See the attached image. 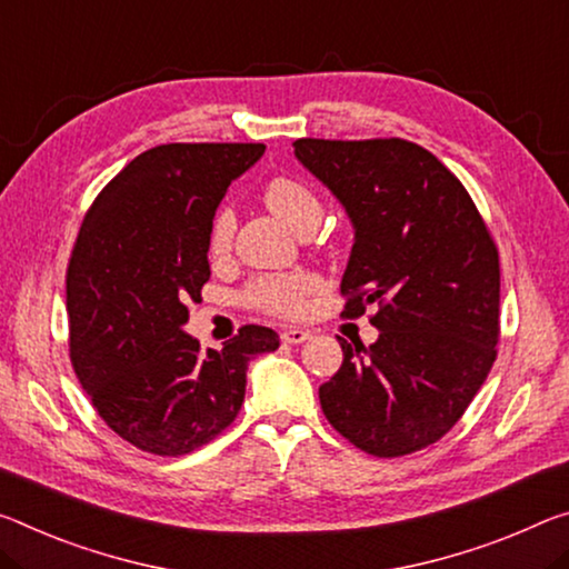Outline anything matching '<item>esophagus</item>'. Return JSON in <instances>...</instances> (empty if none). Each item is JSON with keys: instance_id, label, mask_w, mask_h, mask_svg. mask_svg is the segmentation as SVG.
<instances>
[{"instance_id": "34e87169", "label": "esophagus", "mask_w": 569, "mask_h": 569, "mask_svg": "<svg viewBox=\"0 0 569 569\" xmlns=\"http://www.w3.org/2000/svg\"><path fill=\"white\" fill-rule=\"evenodd\" d=\"M306 339H311V331L299 329V327H291V329L281 331V341H286V345H303Z\"/></svg>"}]
</instances>
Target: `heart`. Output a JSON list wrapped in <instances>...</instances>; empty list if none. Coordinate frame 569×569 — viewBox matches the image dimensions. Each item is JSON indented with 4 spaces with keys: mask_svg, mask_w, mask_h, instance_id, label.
Masks as SVG:
<instances>
[{
    "mask_svg": "<svg viewBox=\"0 0 569 569\" xmlns=\"http://www.w3.org/2000/svg\"><path fill=\"white\" fill-rule=\"evenodd\" d=\"M263 202L270 212L293 232H306L317 228L321 218V202L309 184L296 177H273L263 187ZM232 230V214L228 210L218 212L210 230V250L214 256L228 252ZM317 281L309 273H283V276H260L246 288V301L260 311L276 313V317H299L303 311L306 296L313 291Z\"/></svg>",
    "mask_w": 569,
    "mask_h": 569,
    "instance_id": "obj_1",
    "label": "heart"
}]
</instances>
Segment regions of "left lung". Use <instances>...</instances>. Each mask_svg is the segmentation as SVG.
Masks as SVG:
<instances>
[{
  "instance_id": "8db88e82",
  "label": "left lung",
  "mask_w": 569,
  "mask_h": 569,
  "mask_svg": "<svg viewBox=\"0 0 569 569\" xmlns=\"http://www.w3.org/2000/svg\"><path fill=\"white\" fill-rule=\"evenodd\" d=\"M345 204L355 246L341 278L349 317L377 306L375 345L339 337L345 362L319 387L333 430L377 458L428 448L481 390L499 341V250L471 194L405 139L293 141Z\"/></svg>"
}]
</instances>
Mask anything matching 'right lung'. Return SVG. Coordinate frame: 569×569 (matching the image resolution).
Instances as JSON below:
<instances>
[{"mask_svg": "<svg viewBox=\"0 0 569 569\" xmlns=\"http://www.w3.org/2000/svg\"><path fill=\"white\" fill-rule=\"evenodd\" d=\"M263 143H161L86 212L68 263L70 362L106 426L154 456L192 453L238 418L252 357L278 333L248 323L200 351L184 323L210 281V230Z\"/></svg>", "mask_w": 569, "mask_h": 569, "instance_id": "obj_1", "label": "right lung"}]
</instances>
